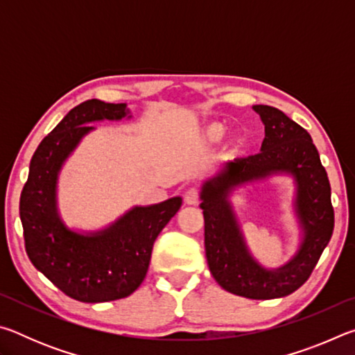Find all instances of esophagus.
<instances>
[{
    "mask_svg": "<svg viewBox=\"0 0 355 355\" xmlns=\"http://www.w3.org/2000/svg\"><path fill=\"white\" fill-rule=\"evenodd\" d=\"M197 200H199V194H197V189L189 188L184 192V203L186 205H196Z\"/></svg>",
    "mask_w": 355,
    "mask_h": 355,
    "instance_id": "34e87169",
    "label": "esophagus"
}]
</instances>
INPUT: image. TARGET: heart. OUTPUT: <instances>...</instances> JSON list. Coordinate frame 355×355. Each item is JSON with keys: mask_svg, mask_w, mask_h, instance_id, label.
<instances>
[{"mask_svg": "<svg viewBox=\"0 0 355 355\" xmlns=\"http://www.w3.org/2000/svg\"><path fill=\"white\" fill-rule=\"evenodd\" d=\"M225 125H222L219 122H211L203 125L200 133H199V139L205 144V146H214L218 144L222 137L225 136ZM244 147V137L239 133H233L228 137V144H227V152L230 155H238L241 152Z\"/></svg>", "mask_w": 355, "mask_h": 355, "instance_id": "heart-1", "label": "heart"}]
</instances>
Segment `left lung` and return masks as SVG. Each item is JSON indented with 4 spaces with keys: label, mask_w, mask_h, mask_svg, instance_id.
I'll use <instances>...</instances> for the list:
<instances>
[{
    "label": "left lung",
    "mask_w": 355,
    "mask_h": 355,
    "mask_svg": "<svg viewBox=\"0 0 355 355\" xmlns=\"http://www.w3.org/2000/svg\"><path fill=\"white\" fill-rule=\"evenodd\" d=\"M264 125L260 153L228 161L200 189L205 254L214 280L248 299L284 297L302 286L334 232L330 183L311 136L277 107L252 106ZM272 175H290L297 186L293 207L301 228L297 254L269 270L251 255L230 197L238 187Z\"/></svg>",
    "instance_id": "obj_1"
}]
</instances>
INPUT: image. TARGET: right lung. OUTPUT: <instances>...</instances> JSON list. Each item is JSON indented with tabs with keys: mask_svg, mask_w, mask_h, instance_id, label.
I'll list each match as a JSON object with an SVG mask.
<instances>
[{
	"mask_svg": "<svg viewBox=\"0 0 355 355\" xmlns=\"http://www.w3.org/2000/svg\"><path fill=\"white\" fill-rule=\"evenodd\" d=\"M131 119L127 103L87 100L39 144L20 197L25 248L34 268L71 299L97 304L135 293L146 279L155 239L182 207V197L133 207L94 232L67 227L58 208V178L78 144L101 120Z\"/></svg>",
	"mask_w": 355,
	"mask_h": 355,
	"instance_id": "obj_1",
	"label": "right lung"
}]
</instances>
